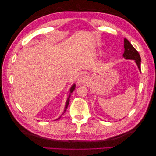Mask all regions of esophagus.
<instances>
[{
    "instance_id": "obj_1",
    "label": "esophagus",
    "mask_w": 156,
    "mask_h": 156,
    "mask_svg": "<svg viewBox=\"0 0 156 156\" xmlns=\"http://www.w3.org/2000/svg\"><path fill=\"white\" fill-rule=\"evenodd\" d=\"M88 76L87 75L84 74H82L79 76V77L78 78V80H77V83L79 85L83 84L88 80Z\"/></svg>"
}]
</instances>
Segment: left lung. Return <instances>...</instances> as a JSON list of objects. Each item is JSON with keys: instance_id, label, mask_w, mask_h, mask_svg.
Segmentation results:
<instances>
[{"instance_id": "obj_1", "label": "left lung", "mask_w": 156, "mask_h": 156, "mask_svg": "<svg viewBox=\"0 0 156 156\" xmlns=\"http://www.w3.org/2000/svg\"><path fill=\"white\" fill-rule=\"evenodd\" d=\"M124 48L125 51L124 54H122L123 57L125 59L135 60L138 66L139 69L141 72V57L140 54L127 39H124Z\"/></svg>"}]
</instances>
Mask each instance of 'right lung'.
<instances>
[{"mask_svg": "<svg viewBox=\"0 0 156 156\" xmlns=\"http://www.w3.org/2000/svg\"><path fill=\"white\" fill-rule=\"evenodd\" d=\"M75 87H76V85L75 84H74V85H72V87H71V88H70V92L72 93V92L74 90V89H75ZM69 97H70V95L69 96V97L68 98V99H67V101H66V106H65V110H64V112H65V111H66V108H67V107H68V104H69ZM64 114V113H63ZM62 114V115H63ZM59 117V118H60ZM59 118H58V119H59Z\"/></svg>", "mask_w": 156, "mask_h": 156, "instance_id": "obj_1", "label": "right lung"}]
</instances>
